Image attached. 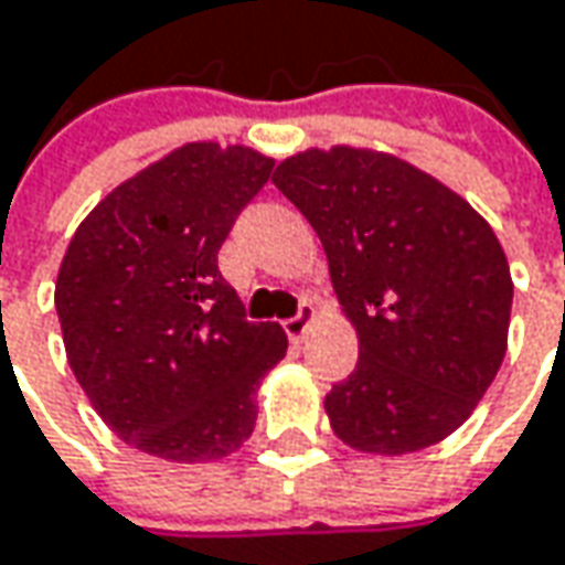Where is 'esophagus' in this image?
<instances>
[{"label": "esophagus", "mask_w": 565, "mask_h": 565, "mask_svg": "<svg viewBox=\"0 0 565 565\" xmlns=\"http://www.w3.org/2000/svg\"><path fill=\"white\" fill-rule=\"evenodd\" d=\"M312 319H316V306H312V300H302L300 309H297V316L284 321V331H287V338H290L294 343H300L302 338H306V331H309Z\"/></svg>", "instance_id": "obj_1"}]
</instances>
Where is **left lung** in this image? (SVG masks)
Returning a JSON list of instances; mask_svg holds the SVG:
<instances>
[{"label":"left lung","mask_w":565,"mask_h":565,"mask_svg":"<svg viewBox=\"0 0 565 565\" xmlns=\"http://www.w3.org/2000/svg\"><path fill=\"white\" fill-rule=\"evenodd\" d=\"M271 181L316 227L360 338L356 369L324 397L334 435L379 457L454 435L507 353L513 278L491 224L375 149H306Z\"/></svg>","instance_id":"left-lung-1"}]
</instances>
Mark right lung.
<instances>
[{"label": "right lung", "instance_id": "right-lung-1", "mask_svg": "<svg viewBox=\"0 0 565 565\" xmlns=\"http://www.w3.org/2000/svg\"><path fill=\"white\" fill-rule=\"evenodd\" d=\"M271 168L249 147L186 143L115 186L71 237L55 281L71 372L149 457L209 462L253 435L287 334L246 321L218 249Z\"/></svg>", "mask_w": 565, "mask_h": 565}]
</instances>
